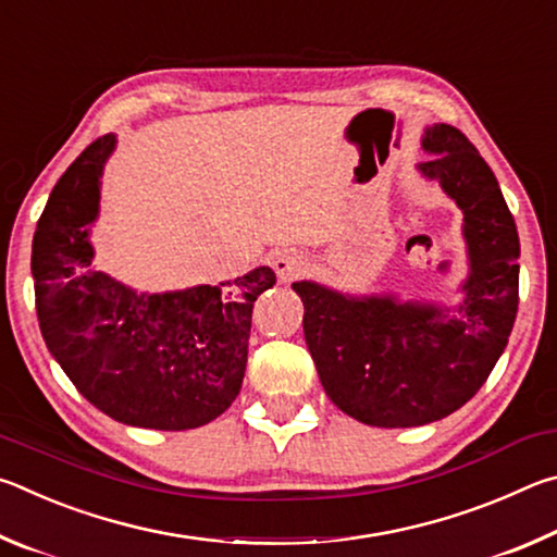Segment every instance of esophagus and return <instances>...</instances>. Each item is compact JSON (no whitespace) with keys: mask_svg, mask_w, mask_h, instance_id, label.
I'll return each mask as SVG.
<instances>
[{"mask_svg":"<svg viewBox=\"0 0 557 557\" xmlns=\"http://www.w3.org/2000/svg\"><path fill=\"white\" fill-rule=\"evenodd\" d=\"M272 265H275V272L280 275V280L287 282V280L299 275V270L305 268V260H301L297 252H282V256H277Z\"/></svg>","mask_w":557,"mask_h":557,"instance_id":"esophagus-1","label":"esophagus"}]
</instances>
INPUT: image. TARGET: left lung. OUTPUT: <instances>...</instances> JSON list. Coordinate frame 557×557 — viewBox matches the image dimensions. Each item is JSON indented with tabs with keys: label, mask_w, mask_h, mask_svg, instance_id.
I'll use <instances>...</instances> for the list:
<instances>
[{
	"label": "left lung",
	"mask_w": 557,
	"mask_h": 557,
	"mask_svg": "<svg viewBox=\"0 0 557 557\" xmlns=\"http://www.w3.org/2000/svg\"><path fill=\"white\" fill-rule=\"evenodd\" d=\"M435 178L465 213L469 277L455 307L344 297L314 282L292 289L305 305V338L338 410L373 428H418L471 400L504 354L518 312L516 221L492 169L451 125L425 132Z\"/></svg>",
	"instance_id": "1"
}]
</instances>
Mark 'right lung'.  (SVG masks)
<instances>
[{
    "instance_id": "obj_1",
    "label": "right lung",
    "mask_w": 557,
    "mask_h": 557,
    "mask_svg": "<svg viewBox=\"0 0 557 557\" xmlns=\"http://www.w3.org/2000/svg\"><path fill=\"white\" fill-rule=\"evenodd\" d=\"M102 135L65 169L36 223L32 275L44 342L83 398L125 425L191 430L240 393L250 314L275 272L256 268L221 285L137 295L90 268Z\"/></svg>"
}]
</instances>
